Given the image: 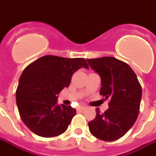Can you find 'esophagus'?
Masks as SVG:
<instances>
[{
  "instance_id": "34e87169",
  "label": "esophagus",
  "mask_w": 156,
  "mask_h": 156,
  "mask_svg": "<svg viewBox=\"0 0 156 156\" xmlns=\"http://www.w3.org/2000/svg\"><path fill=\"white\" fill-rule=\"evenodd\" d=\"M77 109H78V111H83L86 109V107H84V106H78Z\"/></svg>"
}]
</instances>
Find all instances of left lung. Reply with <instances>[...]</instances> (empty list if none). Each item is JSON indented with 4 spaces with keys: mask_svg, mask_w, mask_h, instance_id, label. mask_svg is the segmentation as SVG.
<instances>
[{
    "mask_svg": "<svg viewBox=\"0 0 156 156\" xmlns=\"http://www.w3.org/2000/svg\"><path fill=\"white\" fill-rule=\"evenodd\" d=\"M87 61L101 78L100 94L110 99L104 113L96 108L95 119L88 122L89 131L96 138L113 141L123 136L136 121L141 86L131 67L116 58H87Z\"/></svg>",
    "mask_w": 156,
    "mask_h": 156,
    "instance_id": "8db88e82",
    "label": "left lung"
}]
</instances>
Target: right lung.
I'll use <instances>...</instances> for the list:
<instances>
[{
  "label": "right lung",
  "instance_id": "1",
  "mask_svg": "<svg viewBox=\"0 0 156 156\" xmlns=\"http://www.w3.org/2000/svg\"><path fill=\"white\" fill-rule=\"evenodd\" d=\"M81 68L88 69L83 58L45 55L24 69L16 89V104L23 122L32 132L54 137L68 129L76 110L58 105L57 95L69 87L72 75Z\"/></svg>",
  "mask_w": 156,
  "mask_h": 156
}]
</instances>
